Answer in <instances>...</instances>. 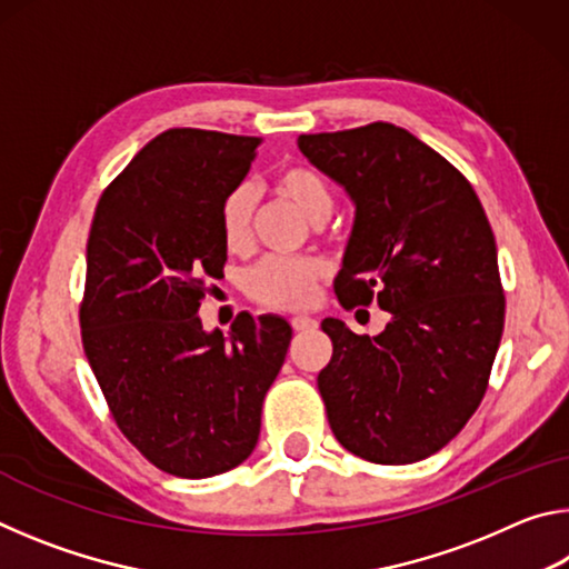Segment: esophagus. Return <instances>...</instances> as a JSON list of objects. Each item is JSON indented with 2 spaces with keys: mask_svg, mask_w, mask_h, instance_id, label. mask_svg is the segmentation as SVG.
<instances>
[{
  "mask_svg": "<svg viewBox=\"0 0 569 569\" xmlns=\"http://www.w3.org/2000/svg\"><path fill=\"white\" fill-rule=\"evenodd\" d=\"M291 326H293V331H313L316 326H319V321L311 319V316H293Z\"/></svg>",
  "mask_w": 569,
  "mask_h": 569,
  "instance_id": "34e87169",
  "label": "esophagus"
}]
</instances>
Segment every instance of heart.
<instances>
[{"label":"heart","instance_id":"heart-1","mask_svg":"<svg viewBox=\"0 0 569 569\" xmlns=\"http://www.w3.org/2000/svg\"><path fill=\"white\" fill-rule=\"evenodd\" d=\"M276 190L301 210L311 223H323L333 213V188L319 172L288 166L276 172ZM256 196L248 182L230 188L218 206V230L230 253H243L253 236ZM326 266L319 258H266L248 276V293L256 303L276 311H298L313 303Z\"/></svg>","mask_w":569,"mask_h":569}]
</instances>
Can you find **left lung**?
<instances>
[{
    "label": "left lung",
    "mask_w": 569,
    "mask_h": 569,
    "mask_svg": "<svg viewBox=\"0 0 569 569\" xmlns=\"http://www.w3.org/2000/svg\"><path fill=\"white\" fill-rule=\"evenodd\" d=\"M311 166L356 206L336 296L391 313L379 336L323 319L319 391L333 437L373 465H411L477 411L502 341L497 243L469 180L409 130L371 122L301 134Z\"/></svg>",
    "instance_id": "left-lung-1"
}]
</instances>
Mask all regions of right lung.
I'll use <instances>...</instances> for the list:
<instances>
[{
	"mask_svg": "<svg viewBox=\"0 0 569 569\" xmlns=\"http://www.w3.org/2000/svg\"><path fill=\"white\" fill-rule=\"evenodd\" d=\"M261 138L172 128L150 140L94 208L80 308L82 346L114 421L168 475L238 467L261 435L266 391L291 326L240 313L203 331L198 308L223 276L218 206Z\"/></svg>",
	"mask_w": 569,
	"mask_h": 569,
	"instance_id": "obj_1",
	"label": "right lung"
}]
</instances>
